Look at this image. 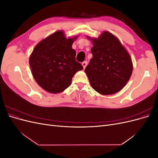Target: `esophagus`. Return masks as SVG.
<instances>
[{"label":"esophagus","instance_id":"obj_1","mask_svg":"<svg viewBox=\"0 0 158 158\" xmlns=\"http://www.w3.org/2000/svg\"><path fill=\"white\" fill-rule=\"evenodd\" d=\"M87 64H88V63H87V61H84L83 63H82V66H83V68L84 69H85V67H86V66H87Z\"/></svg>","mask_w":158,"mask_h":158}]
</instances>
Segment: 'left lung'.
<instances>
[{"mask_svg": "<svg viewBox=\"0 0 158 158\" xmlns=\"http://www.w3.org/2000/svg\"><path fill=\"white\" fill-rule=\"evenodd\" d=\"M92 41L93 55L85 73L91 86L100 94L111 95L121 90L132 73L131 57L118 38L107 31Z\"/></svg>", "mask_w": 158, "mask_h": 158, "instance_id": "obj_1", "label": "left lung"}]
</instances>
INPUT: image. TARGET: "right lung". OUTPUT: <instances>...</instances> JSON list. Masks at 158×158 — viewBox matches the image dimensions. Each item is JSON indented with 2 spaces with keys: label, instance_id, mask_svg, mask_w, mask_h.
<instances>
[{
  "label": "right lung",
  "instance_id": "add662e5",
  "mask_svg": "<svg viewBox=\"0 0 158 158\" xmlns=\"http://www.w3.org/2000/svg\"><path fill=\"white\" fill-rule=\"evenodd\" d=\"M78 36L66 38L59 30L35 45L29 59L31 74L36 82L47 92L58 94L69 87L74 75L83 69L76 61L72 45Z\"/></svg>",
  "mask_w": 158,
  "mask_h": 158
}]
</instances>
